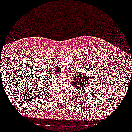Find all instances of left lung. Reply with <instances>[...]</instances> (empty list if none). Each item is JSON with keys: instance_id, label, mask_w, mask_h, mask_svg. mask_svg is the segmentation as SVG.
I'll use <instances>...</instances> for the list:
<instances>
[{"instance_id": "1", "label": "left lung", "mask_w": 132, "mask_h": 132, "mask_svg": "<svg viewBox=\"0 0 132 132\" xmlns=\"http://www.w3.org/2000/svg\"><path fill=\"white\" fill-rule=\"evenodd\" d=\"M87 76H85L84 74H81L80 72H77L73 76V84L75 85L76 89L78 90L83 89L85 85L88 84V80H89L88 77L87 78Z\"/></svg>"}]
</instances>
